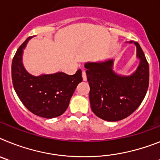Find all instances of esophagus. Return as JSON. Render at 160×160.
<instances>
[{
  "label": "esophagus",
  "mask_w": 160,
  "mask_h": 160,
  "mask_svg": "<svg viewBox=\"0 0 160 160\" xmlns=\"http://www.w3.org/2000/svg\"><path fill=\"white\" fill-rule=\"evenodd\" d=\"M82 76L83 81H87V73H86V71L85 70H82Z\"/></svg>",
  "instance_id": "esophagus-1"
}]
</instances>
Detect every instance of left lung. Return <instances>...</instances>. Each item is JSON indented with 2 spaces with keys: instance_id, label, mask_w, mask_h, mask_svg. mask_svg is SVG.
<instances>
[{
  "instance_id": "1",
  "label": "left lung",
  "mask_w": 160,
  "mask_h": 160,
  "mask_svg": "<svg viewBox=\"0 0 160 160\" xmlns=\"http://www.w3.org/2000/svg\"><path fill=\"white\" fill-rule=\"evenodd\" d=\"M139 65L132 74L121 75L113 70L114 60L87 62L91 110L98 118L109 122L119 121L131 115L139 107L149 85V65L138 42Z\"/></svg>"
}]
</instances>
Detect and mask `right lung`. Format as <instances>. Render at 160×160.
<instances>
[{"label": "right lung", "instance_id": "obj_1", "mask_svg": "<svg viewBox=\"0 0 160 160\" xmlns=\"http://www.w3.org/2000/svg\"><path fill=\"white\" fill-rule=\"evenodd\" d=\"M23 42L14 55L12 80L14 90L26 108L32 114L46 118L60 116L66 111L78 85L82 81V70L73 75L62 72L34 76L26 71L22 62L23 49L29 40Z\"/></svg>", "mask_w": 160, "mask_h": 160}]
</instances>
